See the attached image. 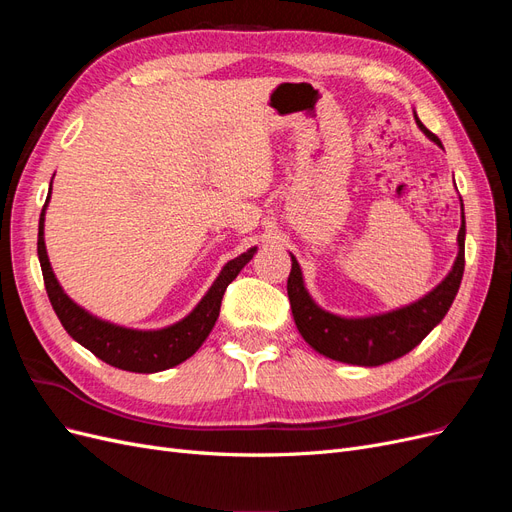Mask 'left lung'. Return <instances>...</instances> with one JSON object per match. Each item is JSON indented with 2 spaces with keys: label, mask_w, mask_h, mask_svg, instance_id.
<instances>
[{
  "label": "left lung",
  "mask_w": 512,
  "mask_h": 512,
  "mask_svg": "<svg viewBox=\"0 0 512 512\" xmlns=\"http://www.w3.org/2000/svg\"><path fill=\"white\" fill-rule=\"evenodd\" d=\"M414 119L416 126L421 128L429 141L442 147L440 138L423 126L416 113ZM457 247L459 252L453 262V269L425 297L410 305L391 309V312L361 318L337 316L322 309L312 299V294L307 292L299 262L290 254L292 269L288 275V299L294 324H297L299 333L309 346L333 361L361 367L391 363L421 344L433 331V327H438L442 322L457 297L463 267H466V258H463V254H466V215H463V203Z\"/></svg>",
  "instance_id": "8db88e82"
}]
</instances>
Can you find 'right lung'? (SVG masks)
Instances as JSON below:
<instances>
[{
    "instance_id": "right-lung-1",
    "label": "right lung",
    "mask_w": 512,
    "mask_h": 512,
    "mask_svg": "<svg viewBox=\"0 0 512 512\" xmlns=\"http://www.w3.org/2000/svg\"><path fill=\"white\" fill-rule=\"evenodd\" d=\"M49 198L51 192L46 196V203L40 213L38 258L46 294H49V301L55 309V314L74 342H79L83 348L94 352L104 363L123 371H134V374H156V371L170 369L183 363L185 359H190V356L203 346L215 320H218L222 297L228 284L235 280L239 271L256 254V247H250V250L243 252L241 256L228 260L220 275L215 277L211 288L205 292V297L200 299L192 312L179 322L168 324L164 329L149 331L119 327V324L89 314L85 307L74 303L57 282L44 245V213L46 205H49Z\"/></svg>"
}]
</instances>
